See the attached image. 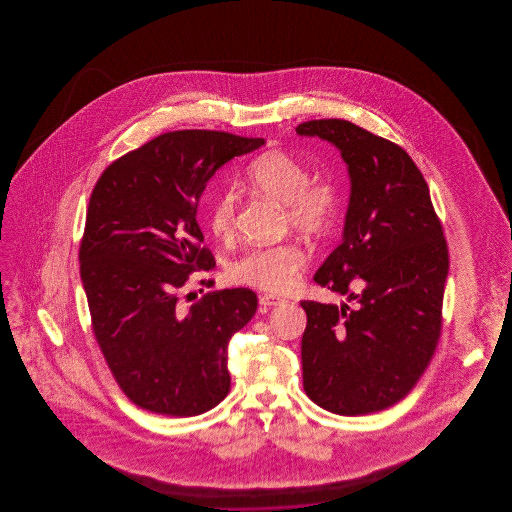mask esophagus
Returning <instances> with one entry per match:
<instances>
[{
	"label": "esophagus",
	"instance_id": "esophagus-1",
	"mask_svg": "<svg viewBox=\"0 0 512 512\" xmlns=\"http://www.w3.org/2000/svg\"><path fill=\"white\" fill-rule=\"evenodd\" d=\"M285 300L280 298V296H276V294H261L260 296V304L265 305V307H272V305H280L283 304Z\"/></svg>",
	"mask_w": 512,
	"mask_h": 512
}]
</instances>
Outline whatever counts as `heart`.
I'll return each mask as SVG.
<instances>
[{
  "mask_svg": "<svg viewBox=\"0 0 512 512\" xmlns=\"http://www.w3.org/2000/svg\"><path fill=\"white\" fill-rule=\"evenodd\" d=\"M245 183L261 196L283 203L285 221L307 238L326 236L340 212L342 190L337 177L320 174L309 177L300 159L283 150H267L252 159L245 170ZM236 197L221 192L208 208V227L221 241L234 236ZM307 254L296 241H282L269 247H256L232 261V282L251 285L269 293H283L293 287L305 267Z\"/></svg>",
  "mask_w": 512,
  "mask_h": 512,
  "instance_id": "obj_1",
  "label": "heart"
}]
</instances>
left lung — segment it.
<instances>
[{
	"label": "left lung",
	"mask_w": 512,
	"mask_h": 512,
	"mask_svg": "<svg viewBox=\"0 0 512 512\" xmlns=\"http://www.w3.org/2000/svg\"><path fill=\"white\" fill-rule=\"evenodd\" d=\"M296 133L333 142L348 164L344 240L315 282L357 302H300L304 390L333 414L381 412L412 392L441 337L443 225L425 177L399 144L342 119L307 120ZM353 282L360 294L350 291Z\"/></svg>",
	"instance_id": "1"
}]
</instances>
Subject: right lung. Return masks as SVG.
<instances>
[{
  "label": "right lung",
  "instance_id": "right-lung-1",
  "mask_svg": "<svg viewBox=\"0 0 512 512\" xmlns=\"http://www.w3.org/2000/svg\"><path fill=\"white\" fill-rule=\"evenodd\" d=\"M261 144L227 131H168L109 164L91 192L78 251L91 327L113 379L142 410L192 417L229 393L227 346L258 296L223 289L183 307L179 294L216 267L196 219L208 179Z\"/></svg>",
  "mask_w": 512,
  "mask_h": 512
}]
</instances>
